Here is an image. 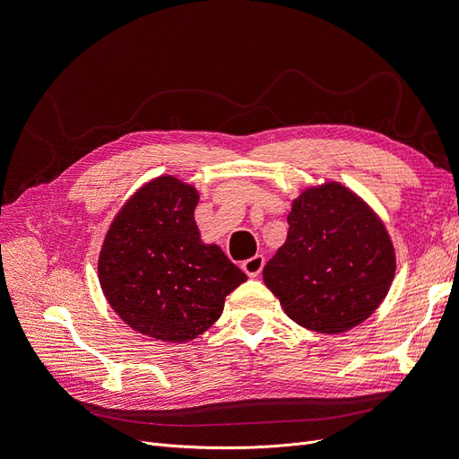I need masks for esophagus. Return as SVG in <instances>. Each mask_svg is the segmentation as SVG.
<instances>
[{
    "label": "esophagus",
    "mask_w": 459,
    "mask_h": 459,
    "mask_svg": "<svg viewBox=\"0 0 459 459\" xmlns=\"http://www.w3.org/2000/svg\"><path fill=\"white\" fill-rule=\"evenodd\" d=\"M243 272L248 275V277H258L262 268H264V256L262 255H255L251 258H247L243 264H241Z\"/></svg>",
    "instance_id": "1"
}]
</instances>
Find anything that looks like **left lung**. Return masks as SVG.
I'll use <instances>...</instances> for the list:
<instances>
[{"instance_id":"1","label":"left lung","mask_w":459,"mask_h":459,"mask_svg":"<svg viewBox=\"0 0 459 459\" xmlns=\"http://www.w3.org/2000/svg\"><path fill=\"white\" fill-rule=\"evenodd\" d=\"M264 283L299 325L335 335L368 319L394 280V247L381 218L339 182L304 189Z\"/></svg>"}]
</instances>
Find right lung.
I'll return each mask as SVG.
<instances>
[{"instance_id":"obj_1","label":"right lung","mask_w":459,"mask_h":459,"mask_svg":"<svg viewBox=\"0 0 459 459\" xmlns=\"http://www.w3.org/2000/svg\"><path fill=\"white\" fill-rule=\"evenodd\" d=\"M199 191L159 176L120 208L97 262L103 295L124 324L164 342L211 327L247 275L195 224Z\"/></svg>"}]
</instances>
